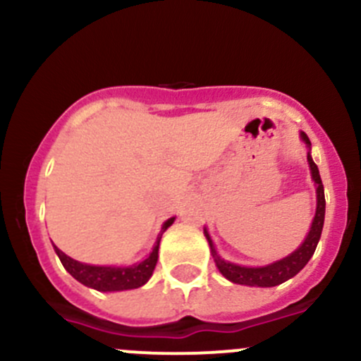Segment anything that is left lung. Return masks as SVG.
I'll return each instance as SVG.
<instances>
[{
    "instance_id": "obj_1",
    "label": "left lung",
    "mask_w": 361,
    "mask_h": 361,
    "mask_svg": "<svg viewBox=\"0 0 361 361\" xmlns=\"http://www.w3.org/2000/svg\"><path fill=\"white\" fill-rule=\"evenodd\" d=\"M300 137L302 141L307 145V148H311V141H309L307 134L300 133ZM307 162H309V167H311V176L316 185V214H314V220H312L311 231H309V234L305 235L304 243H302V245L298 246L292 255L274 262V264L264 265V267H243V265L224 260V258L216 253L209 234H207V231L204 228V235H206L207 243H209L214 264H216L218 271H220L228 281L238 283V285L271 288V286L281 285V283L288 281L290 278H293L295 274H298V272L305 267V264L311 260V257L314 255L316 246H318L319 238H322L323 221H325V190H323V183H322V178H319L318 166H316L314 160H312L311 152H307Z\"/></svg>"
}]
</instances>
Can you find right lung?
<instances>
[{
    "mask_svg": "<svg viewBox=\"0 0 361 361\" xmlns=\"http://www.w3.org/2000/svg\"><path fill=\"white\" fill-rule=\"evenodd\" d=\"M174 218H169L164 221L162 231H160L157 243H155L152 253L145 258L140 264L129 265V267H103V265H87L78 260H73L71 257L64 255L57 246H54L57 257L63 262L64 269L82 285L89 286V288L97 290V292H122V290H133L143 286L148 279L154 274V269L157 265L159 258V245L160 238L167 227H171Z\"/></svg>",
    "mask_w": 361,
    "mask_h": 361,
    "instance_id": "add662e5",
    "label": "right lung"
}]
</instances>
